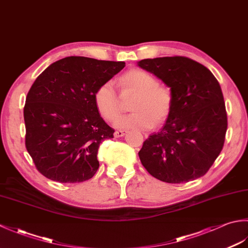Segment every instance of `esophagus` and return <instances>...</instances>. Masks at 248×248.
<instances>
[{
	"mask_svg": "<svg viewBox=\"0 0 248 248\" xmlns=\"http://www.w3.org/2000/svg\"><path fill=\"white\" fill-rule=\"evenodd\" d=\"M124 133H125V131H123V130H117V131H115L114 136H115V138H121V136H124Z\"/></svg>",
	"mask_w": 248,
	"mask_h": 248,
	"instance_id": "obj_1",
	"label": "esophagus"
}]
</instances>
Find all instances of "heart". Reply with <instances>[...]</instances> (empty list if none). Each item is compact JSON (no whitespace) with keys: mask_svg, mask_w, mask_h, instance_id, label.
<instances>
[{"mask_svg":"<svg viewBox=\"0 0 248 248\" xmlns=\"http://www.w3.org/2000/svg\"><path fill=\"white\" fill-rule=\"evenodd\" d=\"M121 92H132V113L116 120L118 128L148 130L162 124L170 117L173 98L170 88L159 85L156 78L143 69H131L119 78ZM93 102L98 113L108 121H113L121 110L120 99L112 82H104L93 93Z\"/></svg>","mask_w":248,"mask_h":248,"instance_id":"obj_1","label":"heart"}]
</instances>
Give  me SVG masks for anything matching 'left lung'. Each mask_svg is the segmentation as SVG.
<instances>
[{
  "label": "left lung",
  "mask_w": 248,
  "mask_h": 248,
  "mask_svg": "<svg viewBox=\"0 0 248 248\" xmlns=\"http://www.w3.org/2000/svg\"><path fill=\"white\" fill-rule=\"evenodd\" d=\"M138 65L170 87L173 104L164 127L139 152L151 176L167 183L202 177L223 149L227 113L222 89L208 68L184 56L141 60Z\"/></svg>",
  "instance_id": "obj_1"
}]
</instances>
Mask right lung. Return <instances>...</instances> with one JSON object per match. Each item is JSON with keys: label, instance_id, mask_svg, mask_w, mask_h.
<instances>
[{"label": "right lung", "instance_id": "obj_1", "mask_svg": "<svg viewBox=\"0 0 248 248\" xmlns=\"http://www.w3.org/2000/svg\"><path fill=\"white\" fill-rule=\"evenodd\" d=\"M124 66V62L69 56L36 78L23 114L26 150L41 175L78 183L97 172L99 146L113 139L115 131L98 113L93 93Z\"/></svg>", "mask_w": 248, "mask_h": 248}]
</instances>
